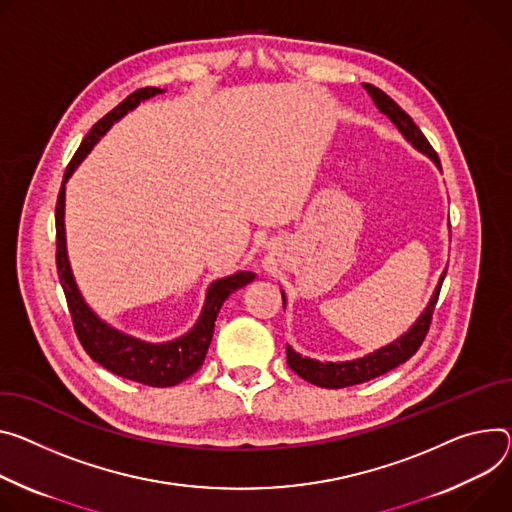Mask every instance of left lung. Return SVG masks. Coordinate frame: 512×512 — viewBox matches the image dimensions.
Returning <instances> with one entry per match:
<instances>
[{"label":"left lung","mask_w":512,"mask_h":512,"mask_svg":"<svg viewBox=\"0 0 512 512\" xmlns=\"http://www.w3.org/2000/svg\"><path fill=\"white\" fill-rule=\"evenodd\" d=\"M365 91L371 96V100H374V104L378 106V110L382 114H386L394 124L396 128L404 134V138L408 143H412L414 149H418L421 153H425L429 159H433V163L441 169V161H439V155L435 153V149L431 147V143L427 141V136L421 132V128H418L414 124V120L388 96L384 94V91L376 85L371 83H363ZM445 273H441V280H439V286L435 288V294L431 296V302L427 304L425 312L418 316V320L412 324V327L408 329V333H404L400 339H396L394 343L369 353L365 357H359V359H353V361H339V363H333V361H316V359H310V357H302L298 355L292 347H286V353H288V365L292 367V371H296V374L310 382V384H316L320 388H347V386H355V384H363L367 380H374L378 376H384L388 374L390 369L398 367L400 363H404L406 359H410L418 347L423 345L427 333H429V327H431V320H433V310L437 306V300H439V292H441V284L445 280ZM284 296V292H282Z\"/></svg>","instance_id":"left-lung-1"}]
</instances>
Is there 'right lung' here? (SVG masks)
<instances>
[{"label":"right lung","mask_w":512,"mask_h":512,"mask_svg":"<svg viewBox=\"0 0 512 512\" xmlns=\"http://www.w3.org/2000/svg\"><path fill=\"white\" fill-rule=\"evenodd\" d=\"M163 91L165 89H159V87L136 89L124 102H120L112 112H108L102 120L94 124V128L87 132L83 143L79 145V149L75 151L73 159L65 169L63 185L57 198V208H55L57 273L67 298V306L73 318V329L79 343L83 345L85 353L91 359L98 361L102 367L112 371V374L138 384L153 386V388L175 386L196 374L208 353V347L214 335V322L224 300L235 290L255 280L253 271H237L235 275L222 277V280H216L214 284H210L202 314L194 324V329L169 343H145L141 339H134L130 335H124L112 329L110 324H106L85 304L81 292L77 290V284L73 280V273L69 267V259H67V247H65V220H63L65 218V183L73 175L77 165L85 159V155L91 151V147L100 141L116 120H120L126 112L134 110L141 102L157 94H163Z\"/></svg>","instance_id":"obj_1"}]
</instances>
